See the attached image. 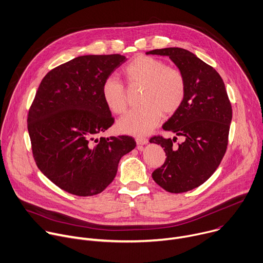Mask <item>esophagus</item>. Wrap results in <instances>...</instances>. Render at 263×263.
<instances>
[{"instance_id": "34e87169", "label": "esophagus", "mask_w": 263, "mask_h": 263, "mask_svg": "<svg viewBox=\"0 0 263 263\" xmlns=\"http://www.w3.org/2000/svg\"><path fill=\"white\" fill-rule=\"evenodd\" d=\"M136 142L138 145H146V144H148V139H146L144 137H137Z\"/></svg>"}]
</instances>
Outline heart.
Masks as SVG:
<instances>
[{
  "instance_id": "heart-1",
  "label": "heart",
  "mask_w": 263,
  "mask_h": 263,
  "mask_svg": "<svg viewBox=\"0 0 263 263\" xmlns=\"http://www.w3.org/2000/svg\"><path fill=\"white\" fill-rule=\"evenodd\" d=\"M122 74L129 86L142 87L139 102L141 106L128 111L117 122L120 132L130 135L150 133L159 123L162 113H175L182 104L186 83L182 72L167 66L160 59L150 56H138L123 69ZM101 96L109 110L121 114L127 107L126 91L123 84L109 77L101 85Z\"/></svg>"
}]
</instances>
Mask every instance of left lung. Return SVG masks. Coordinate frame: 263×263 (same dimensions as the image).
<instances>
[{
  "label": "left lung",
  "instance_id": "8db88e82",
  "mask_svg": "<svg viewBox=\"0 0 263 263\" xmlns=\"http://www.w3.org/2000/svg\"><path fill=\"white\" fill-rule=\"evenodd\" d=\"M146 55L168 56L185 79L184 100L163 125L184 137V142L175 146V137L160 136L149 142L161 145L167 155L164 165L152 173L153 180L170 193L187 192L204 183L221 164L228 144L231 103L221 76L193 52L167 47Z\"/></svg>",
  "mask_w": 263,
  "mask_h": 263
}]
</instances>
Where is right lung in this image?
Wrapping results in <instances>:
<instances>
[{
	"label": "right lung",
	"instance_id": "1",
	"mask_svg": "<svg viewBox=\"0 0 263 263\" xmlns=\"http://www.w3.org/2000/svg\"><path fill=\"white\" fill-rule=\"evenodd\" d=\"M121 55H86L41 81L28 115V132L39 170L57 186L87 197L115 178L121 157L136 147L128 136H101L114 123L101 85L126 61Z\"/></svg>",
	"mask_w": 263,
	"mask_h": 263
}]
</instances>
